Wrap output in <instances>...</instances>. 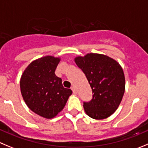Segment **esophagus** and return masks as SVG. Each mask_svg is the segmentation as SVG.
Returning <instances> with one entry per match:
<instances>
[{
  "label": "esophagus",
  "instance_id": "esophagus-1",
  "mask_svg": "<svg viewBox=\"0 0 148 148\" xmlns=\"http://www.w3.org/2000/svg\"><path fill=\"white\" fill-rule=\"evenodd\" d=\"M71 90L73 91V93H74V94H76V93H77V92H76V88H74V86H72V87H71Z\"/></svg>",
  "mask_w": 148,
  "mask_h": 148
}]
</instances>
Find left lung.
Masks as SVG:
<instances>
[{
    "label": "left lung",
    "mask_w": 148,
    "mask_h": 148,
    "mask_svg": "<svg viewBox=\"0 0 148 148\" xmlns=\"http://www.w3.org/2000/svg\"><path fill=\"white\" fill-rule=\"evenodd\" d=\"M83 71L93 92V99L84 102L85 112L96 120L110 117L118 108L125 92V76L121 65L105 55L88 53L74 58Z\"/></svg>",
    "instance_id": "8db88e82"
}]
</instances>
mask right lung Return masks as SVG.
I'll return each instance as SVG.
<instances>
[{
  "mask_svg": "<svg viewBox=\"0 0 148 148\" xmlns=\"http://www.w3.org/2000/svg\"><path fill=\"white\" fill-rule=\"evenodd\" d=\"M60 58L47 55L34 60L20 79V90L31 111L43 118H55L66 105L71 89L63 88L62 79L55 71Z\"/></svg>",
  "mask_w": 148,
  "mask_h": 148,
  "instance_id": "add662e5",
  "label": "right lung"
}]
</instances>
